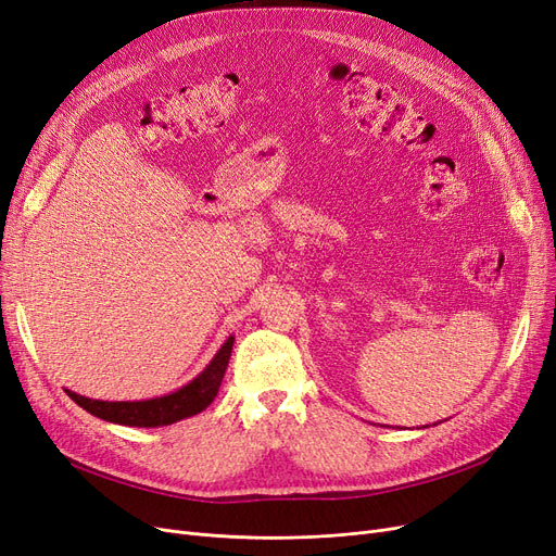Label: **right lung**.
I'll use <instances>...</instances> for the list:
<instances>
[{"instance_id": "obj_1", "label": "right lung", "mask_w": 556, "mask_h": 556, "mask_svg": "<svg viewBox=\"0 0 556 556\" xmlns=\"http://www.w3.org/2000/svg\"><path fill=\"white\" fill-rule=\"evenodd\" d=\"M233 341H236V337L231 334L222 343V348L215 353L211 364L205 366L194 380L182 384L172 394L147 399V401H98V399L79 396V394L71 392V389H66V394L81 409H87L89 415H93L98 419H105L110 424L137 426V428L169 426L180 419L199 415L201 409H205L215 401L222 378L226 374V366H229V359H231Z\"/></svg>"}]
</instances>
